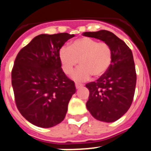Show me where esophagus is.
<instances>
[{
  "label": "esophagus",
  "instance_id": "1",
  "mask_svg": "<svg viewBox=\"0 0 151 151\" xmlns=\"http://www.w3.org/2000/svg\"><path fill=\"white\" fill-rule=\"evenodd\" d=\"M83 84L82 83H75V86L77 89H80V88L83 87Z\"/></svg>",
  "mask_w": 151,
  "mask_h": 151
}]
</instances>
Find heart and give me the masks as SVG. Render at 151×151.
Segmentation results:
<instances>
[{
    "label": "heart",
    "instance_id": "heart-1",
    "mask_svg": "<svg viewBox=\"0 0 151 151\" xmlns=\"http://www.w3.org/2000/svg\"><path fill=\"white\" fill-rule=\"evenodd\" d=\"M112 50L105 42H99L90 37H82L73 41L70 46H63L59 51V59L65 74H73L76 81L88 80L92 75L100 77L104 75L112 62Z\"/></svg>",
    "mask_w": 151,
    "mask_h": 151
}]
</instances>
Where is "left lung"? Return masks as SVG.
<instances>
[{"label": "left lung", "instance_id": "left-lung-1", "mask_svg": "<svg viewBox=\"0 0 151 151\" xmlns=\"http://www.w3.org/2000/svg\"><path fill=\"white\" fill-rule=\"evenodd\" d=\"M83 35L102 40L112 50L108 71L96 82L86 84L89 90L88 111L98 120L112 123L127 112L134 98L136 72L132 52L123 40L106 30L84 32Z\"/></svg>", "mask_w": 151, "mask_h": 151}]
</instances>
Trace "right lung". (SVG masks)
Here are the masks:
<instances>
[{"mask_svg": "<svg viewBox=\"0 0 151 151\" xmlns=\"http://www.w3.org/2000/svg\"><path fill=\"white\" fill-rule=\"evenodd\" d=\"M74 36L40 35L23 47L15 59L11 77L16 107L35 126L50 128L65 117L76 88L61 68L59 51Z\"/></svg>", "mask_w": 151, "mask_h": 151, "instance_id": "right-lung-1", "label": "right lung"}]
</instances>
